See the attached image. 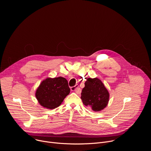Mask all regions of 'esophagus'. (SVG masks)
<instances>
[{"label": "esophagus", "instance_id": "1", "mask_svg": "<svg viewBox=\"0 0 151 151\" xmlns=\"http://www.w3.org/2000/svg\"><path fill=\"white\" fill-rule=\"evenodd\" d=\"M70 90L72 91H75L76 93H80V89L79 88V87H78V85H76L73 86V87H71Z\"/></svg>", "mask_w": 151, "mask_h": 151}]
</instances>
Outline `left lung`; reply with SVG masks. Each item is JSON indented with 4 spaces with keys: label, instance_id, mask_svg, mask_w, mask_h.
<instances>
[{
    "label": "left lung",
    "instance_id": "obj_1",
    "mask_svg": "<svg viewBox=\"0 0 151 151\" xmlns=\"http://www.w3.org/2000/svg\"><path fill=\"white\" fill-rule=\"evenodd\" d=\"M81 98L85 106L90 107L93 111L100 112L108 104L109 93L100 79L90 78L85 82Z\"/></svg>",
    "mask_w": 151,
    "mask_h": 151
}]
</instances>
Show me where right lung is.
I'll return each mask as SVG.
<instances>
[{
  "mask_svg": "<svg viewBox=\"0 0 151 151\" xmlns=\"http://www.w3.org/2000/svg\"><path fill=\"white\" fill-rule=\"evenodd\" d=\"M66 79L63 77L47 78L37 87L35 96L39 103L48 109L58 107L70 93Z\"/></svg>",
  "mask_w": 151,
  "mask_h": 151,
  "instance_id": "obj_1",
  "label": "right lung"
}]
</instances>
